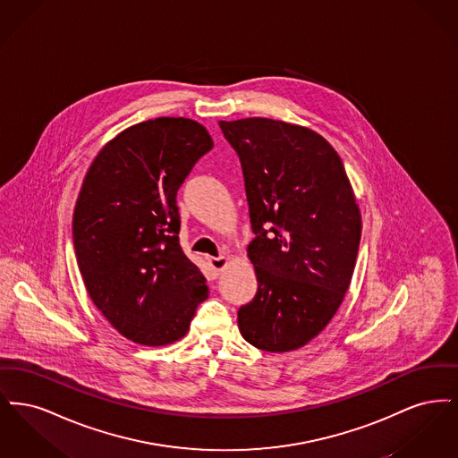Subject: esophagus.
Wrapping results in <instances>:
<instances>
[{"label":"esophagus","instance_id":"esophagus-1","mask_svg":"<svg viewBox=\"0 0 458 458\" xmlns=\"http://www.w3.org/2000/svg\"><path fill=\"white\" fill-rule=\"evenodd\" d=\"M226 264H228V258H226V256H219V258H211V259H209V266L213 267V271H215L216 276L226 267Z\"/></svg>","mask_w":458,"mask_h":458}]
</instances>
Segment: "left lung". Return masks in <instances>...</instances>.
Masks as SVG:
<instances>
[{"label":"left lung","instance_id":"8db88e82","mask_svg":"<svg viewBox=\"0 0 458 458\" xmlns=\"http://www.w3.org/2000/svg\"><path fill=\"white\" fill-rule=\"evenodd\" d=\"M243 170L258 293L239 309L256 349L290 352L318 336L349 290L362 219L344 163L323 135L271 118L219 122Z\"/></svg>","mask_w":458,"mask_h":458}]
</instances>
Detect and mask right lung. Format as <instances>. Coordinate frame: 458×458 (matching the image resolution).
Returning a JSON list of instances; mask_svg holds the SVG:
<instances>
[{
    "label": "right lung",
    "mask_w": 458,
    "mask_h": 458,
    "mask_svg": "<svg viewBox=\"0 0 458 458\" xmlns=\"http://www.w3.org/2000/svg\"><path fill=\"white\" fill-rule=\"evenodd\" d=\"M213 139L191 118L120 131L94 157L73 211V247L89 297L120 335L170 345L209 295L180 247L176 192Z\"/></svg>",
    "instance_id": "add662e5"
}]
</instances>
